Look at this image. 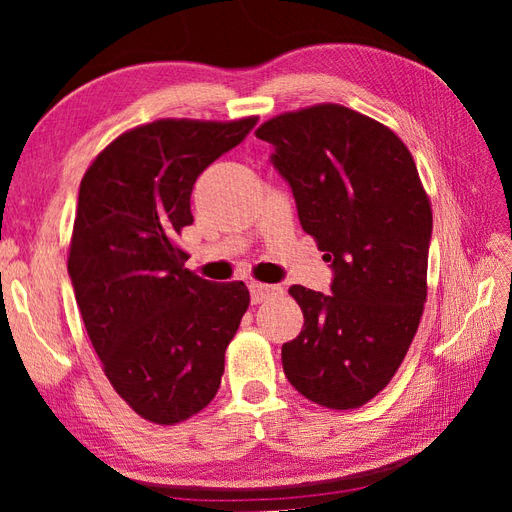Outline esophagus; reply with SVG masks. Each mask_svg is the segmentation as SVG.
Masks as SVG:
<instances>
[{
  "instance_id": "34e87169",
  "label": "esophagus",
  "mask_w": 512,
  "mask_h": 512,
  "mask_svg": "<svg viewBox=\"0 0 512 512\" xmlns=\"http://www.w3.org/2000/svg\"><path fill=\"white\" fill-rule=\"evenodd\" d=\"M282 292H284V288L277 284H250L252 303H262L271 297H277V294H282Z\"/></svg>"
}]
</instances>
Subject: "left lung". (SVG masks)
<instances>
[{"label":"left lung","mask_w":512,"mask_h":512,"mask_svg":"<svg viewBox=\"0 0 512 512\" xmlns=\"http://www.w3.org/2000/svg\"><path fill=\"white\" fill-rule=\"evenodd\" d=\"M256 136L333 271L331 294L288 290L305 324L282 346L284 374L324 408H359L395 376L427 299L433 220L416 164L389 128L339 104L273 117Z\"/></svg>","instance_id":"obj_1"}]
</instances>
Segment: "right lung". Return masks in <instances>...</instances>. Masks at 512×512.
<instances>
[{
    "mask_svg": "<svg viewBox=\"0 0 512 512\" xmlns=\"http://www.w3.org/2000/svg\"><path fill=\"white\" fill-rule=\"evenodd\" d=\"M256 123L153 121L121 134L81 181L74 297L108 382L151 423L175 425L209 406L250 305L243 282L213 284L185 269L177 237L194 222L198 175Z\"/></svg>",
    "mask_w": 512,
    "mask_h": 512,
    "instance_id": "obj_1",
    "label": "right lung"
}]
</instances>
